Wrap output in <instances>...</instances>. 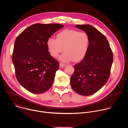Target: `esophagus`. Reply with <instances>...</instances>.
Returning a JSON list of instances; mask_svg holds the SVG:
<instances>
[{"mask_svg":"<svg viewBox=\"0 0 128 128\" xmlns=\"http://www.w3.org/2000/svg\"><path fill=\"white\" fill-rule=\"evenodd\" d=\"M66 66V65L64 64V63H60V67L61 68H64Z\"/></svg>","mask_w":128,"mask_h":128,"instance_id":"esophagus-1","label":"esophagus"}]
</instances>
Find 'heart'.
<instances>
[{
  "label": "heart",
  "instance_id": "heart-1",
  "mask_svg": "<svg viewBox=\"0 0 128 128\" xmlns=\"http://www.w3.org/2000/svg\"><path fill=\"white\" fill-rule=\"evenodd\" d=\"M46 44L53 57H57L64 48L65 52L60 56V60L64 62H69L72 60L78 62L83 59L87 52L89 37L84 32L66 29L57 34V38H49Z\"/></svg>",
  "mask_w": 128,
  "mask_h": 128
}]
</instances>
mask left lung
<instances>
[{
    "label": "left lung",
    "mask_w": 128,
    "mask_h": 128,
    "mask_svg": "<svg viewBox=\"0 0 128 128\" xmlns=\"http://www.w3.org/2000/svg\"><path fill=\"white\" fill-rule=\"evenodd\" d=\"M89 37L87 52L82 61L74 66L70 84L76 93L90 96L107 82L113 62V53L105 36L92 26L76 25Z\"/></svg>",
    "instance_id": "8db88e82"
}]
</instances>
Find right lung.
Segmentation results:
<instances>
[{
    "label": "right lung",
    "instance_id": "1",
    "mask_svg": "<svg viewBox=\"0 0 128 128\" xmlns=\"http://www.w3.org/2000/svg\"><path fill=\"white\" fill-rule=\"evenodd\" d=\"M63 27L58 24H35L16 38L12 63L18 82L29 92L41 94L52 86L59 63L48 52L46 42Z\"/></svg>",
    "mask_w": 128,
    "mask_h": 128
}]
</instances>
